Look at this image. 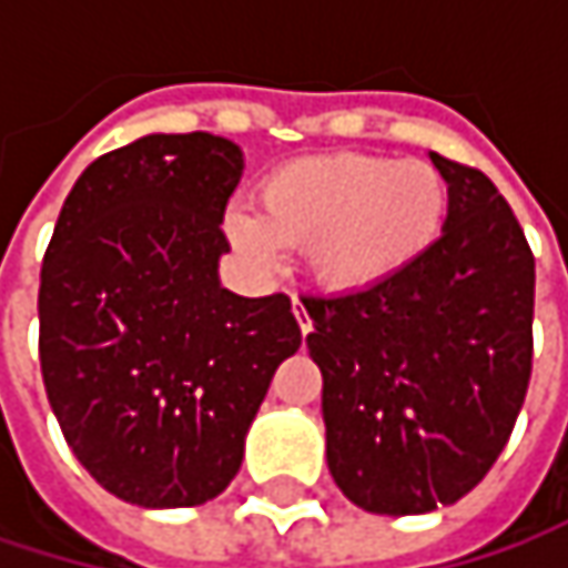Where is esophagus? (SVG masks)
Masks as SVG:
<instances>
[{"label": "esophagus", "mask_w": 568, "mask_h": 568, "mask_svg": "<svg viewBox=\"0 0 568 568\" xmlns=\"http://www.w3.org/2000/svg\"><path fill=\"white\" fill-rule=\"evenodd\" d=\"M292 312H295V322H298L302 335H308L312 332V318H308V312H305V305L298 298H292Z\"/></svg>", "instance_id": "esophagus-1"}]
</instances>
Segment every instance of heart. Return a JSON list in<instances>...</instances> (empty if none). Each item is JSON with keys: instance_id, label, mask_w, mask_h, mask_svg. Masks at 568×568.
<instances>
[{"instance_id": "heart-1", "label": "heart", "mask_w": 568, "mask_h": 568, "mask_svg": "<svg viewBox=\"0 0 568 568\" xmlns=\"http://www.w3.org/2000/svg\"><path fill=\"white\" fill-rule=\"evenodd\" d=\"M450 216V186L427 161L368 154L298 158L260 186V216L230 210L223 230L263 270L305 246L308 273L328 292H365L417 266Z\"/></svg>"}]
</instances>
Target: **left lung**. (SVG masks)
I'll use <instances>...</instances> for the list:
<instances>
[{"label": "left lung", "mask_w": 568, "mask_h": 568, "mask_svg": "<svg viewBox=\"0 0 568 568\" xmlns=\"http://www.w3.org/2000/svg\"><path fill=\"white\" fill-rule=\"evenodd\" d=\"M430 164L450 186L437 246L392 283L302 298L332 480L378 516L470 494L510 440L532 368L536 263L510 203L474 168Z\"/></svg>", "instance_id": "left-lung-1"}]
</instances>
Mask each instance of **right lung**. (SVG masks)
Here are the masks:
<instances>
[{"instance_id":"right-lung-1","label":"right lung","mask_w":568,"mask_h":568,"mask_svg":"<svg viewBox=\"0 0 568 568\" xmlns=\"http://www.w3.org/2000/svg\"><path fill=\"white\" fill-rule=\"evenodd\" d=\"M243 151L148 134L74 180L42 263L39 358L81 467L118 500L173 510L220 497L302 332L283 292L220 283V230Z\"/></svg>"}]
</instances>
